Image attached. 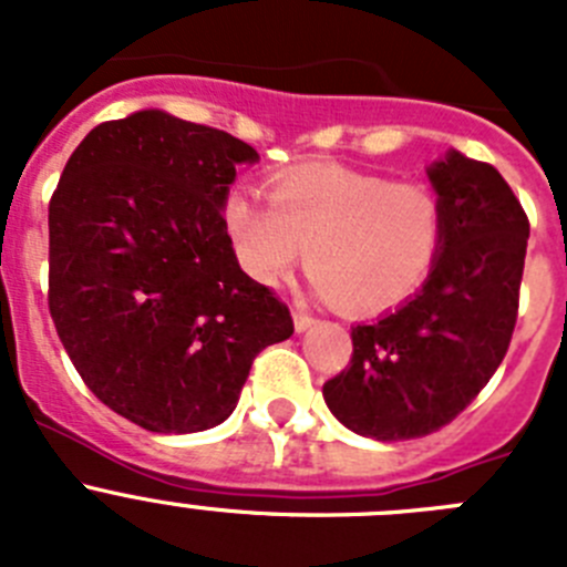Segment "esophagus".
<instances>
[{"instance_id": "1", "label": "esophagus", "mask_w": 567, "mask_h": 567, "mask_svg": "<svg viewBox=\"0 0 567 567\" xmlns=\"http://www.w3.org/2000/svg\"><path fill=\"white\" fill-rule=\"evenodd\" d=\"M295 329H298V332H307V329H312L315 327V318L309 312H300V309H295Z\"/></svg>"}]
</instances>
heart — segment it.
<instances>
[{"label": "heart", "mask_w": 567, "mask_h": 567, "mask_svg": "<svg viewBox=\"0 0 567 567\" xmlns=\"http://www.w3.org/2000/svg\"><path fill=\"white\" fill-rule=\"evenodd\" d=\"M267 189L269 204L240 187L221 204L240 269L264 287L287 278L307 249L318 298L380 312L412 298L437 264L445 215L425 184L312 162L275 173Z\"/></svg>", "instance_id": "obj_1"}]
</instances>
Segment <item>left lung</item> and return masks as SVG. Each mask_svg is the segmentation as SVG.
<instances>
[{
    "label": "left lung",
    "mask_w": 567,
    "mask_h": 567,
    "mask_svg": "<svg viewBox=\"0 0 567 567\" xmlns=\"http://www.w3.org/2000/svg\"><path fill=\"white\" fill-rule=\"evenodd\" d=\"M445 238L423 289L352 327V360L323 383L329 412L398 443L452 423L497 372L519 309L528 215L503 175L457 150L429 167Z\"/></svg>",
    "instance_id": "8db88e82"
}]
</instances>
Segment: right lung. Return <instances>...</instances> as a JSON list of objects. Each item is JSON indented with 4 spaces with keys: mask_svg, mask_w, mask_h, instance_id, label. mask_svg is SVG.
<instances>
[{
    "mask_svg": "<svg viewBox=\"0 0 567 567\" xmlns=\"http://www.w3.org/2000/svg\"><path fill=\"white\" fill-rule=\"evenodd\" d=\"M258 153L224 130L138 110L73 150L50 198L48 307L87 389L147 432L224 423L287 303L238 267L221 204Z\"/></svg>",
    "mask_w": 567,
    "mask_h": 567,
    "instance_id": "obj_1",
    "label": "right lung"
}]
</instances>
